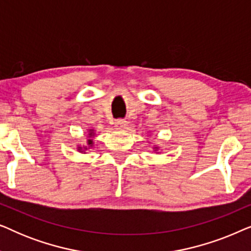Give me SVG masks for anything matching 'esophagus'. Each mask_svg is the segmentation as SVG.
Listing matches in <instances>:
<instances>
[{"instance_id":"1","label":"esophagus","mask_w":251,"mask_h":251,"mask_svg":"<svg viewBox=\"0 0 251 251\" xmlns=\"http://www.w3.org/2000/svg\"><path fill=\"white\" fill-rule=\"evenodd\" d=\"M115 129L116 130H123V129H126V120H116L115 121Z\"/></svg>"}]
</instances>
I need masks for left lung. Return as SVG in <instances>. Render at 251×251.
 Returning <instances> with one entry per match:
<instances>
[{"mask_svg":"<svg viewBox=\"0 0 251 251\" xmlns=\"http://www.w3.org/2000/svg\"><path fill=\"white\" fill-rule=\"evenodd\" d=\"M154 149H155V150H157V147H154Z\"/></svg>","mask_w":251,"mask_h":251,"instance_id":"left-lung-1","label":"left lung"}]
</instances>
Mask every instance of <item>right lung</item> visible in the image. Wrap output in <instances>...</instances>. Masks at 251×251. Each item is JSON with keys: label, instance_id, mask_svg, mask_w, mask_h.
Instances as JSON below:
<instances>
[{"label": "right lung", "instance_id": "1", "mask_svg": "<svg viewBox=\"0 0 251 251\" xmlns=\"http://www.w3.org/2000/svg\"><path fill=\"white\" fill-rule=\"evenodd\" d=\"M89 139H88V146H83V147H77V151H80V152H85V151L88 150V147H91L92 146V144H94V140L91 139V137L92 136H95V133H94V130L92 129H90L89 130Z\"/></svg>", "mask_w": 251, "mask_h": 251}]
</instances>
